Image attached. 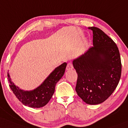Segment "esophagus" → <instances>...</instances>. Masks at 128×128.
Listing matches in <instances>:
<instances>
[{"mask_svg":"<svg viewBox=\"0 0 128 128\" xmlns=\"http://www.w3.org/2000/svg\"><path fill=\"white\" fill-rule=\"evenodd\" d=\"M73 68V64H72V62H68V64H67V67H66V69H67V70H72Z\"/></svg>","mask_w":128,"mask_h":128,"instance_id":"esophagus-1","label":"esophagus"}]
</instances>
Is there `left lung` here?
<instances>
[{
    "mask_svg": "<svg viewBox=\"0 0 128 128\" xmlns=\"http://www.w3.org/2000/svg\"><path fill=\"white\" fill-rule=\"evenodd\" d=\"M93 32V46L73 61L78 74L76 91L88 104L105 101L116 88L122 73L119 50L116 44L101 29Z\"/></svg>",
    "mask_w": 128,
    "mask_h": 128,
    "instance_id": "left-lung-1",
    "label": "left lung"
}]
</instances>
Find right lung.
Returning <instances> with one entry per match:
<instances>
[{"instance_id": "right-lung-1", "label": "right lung", "mask_w": 128, "mask_h": 128, "mask_svg": "<svg viewBox=\"0 0 128 128\" xmlns=\"http://www.w3.org/2000/svg\"><path fill=\"white\" fill-rule=\"evenodd\" d=\"M67 66L64 62L55 69L40 86L32 91H24L20 89L11 81L8 73L10 87L19 101L24 106L33 108H40L46 105L55 91L56 83L64 75Z\"/></svg>"}]
</instances>
